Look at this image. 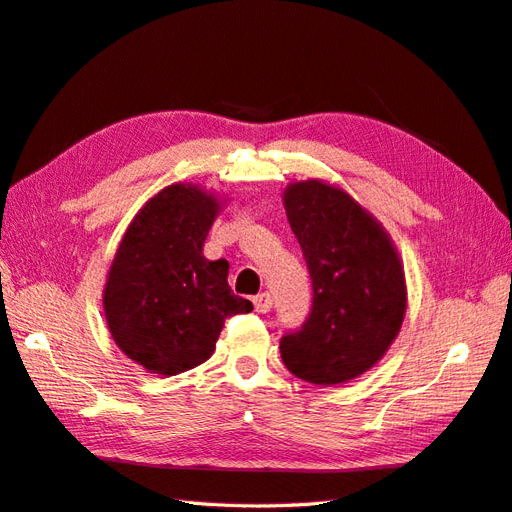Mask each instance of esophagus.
<instances>
[{"mask_svg": "<svg viewBox=\"0 0 512 512\" xmlns=\"http://www.w3.org/2000/svg\"><path fill=\"white\" fill-rule=\"evenodd\" d=\"M254 301V307H256V312L258 314H267V312H271V307H273V297L269 292H260V294H256V297L252 299Z\"/></svg>", "mask_w": 512, "mask_h": 512, "instance_id": "34e87169", "label": "esophagus"}]
</instances>
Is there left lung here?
Segmentation results:
<instances>
[{
	"label": "left lung",
	"mask_w": 512,
	"mask_h": 512,
	"mask_svg": "<svg viewBox=\"0 0 512 512\" xmlns=\"http://www.w3.org/2000/svg\"><path fill=\"white\" fill-rule=\"evenodd\" d=\"M284 205L314 297L301 329L280 339L282 361L305 382H348L374 367L401 329L404 267L380 224L346 192L292 183Z\"/></svg>",
	"instance_id": "8db88e82"
}]
</instances>
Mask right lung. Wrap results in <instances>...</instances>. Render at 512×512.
I'll list each match as a JSON object with an SVG mask.
<instances>
[{
  "label": "right lung",
  "mask_w": 512,
  "mask_h": 512,
  "mask_svg": "<svg viewBox=\"0 0 512 512\" xmlns=\"http://www.w3.org/2000/svg\"><path fill=\"white\" fill-rule=\"evenodd\" d=\"M218 209L194 185H168L136 215L115 254L104 290L108 329L151 374L205 363L224 320L254 309L232 294L228 262L203 256Z\"/></svg>",
  "instance_id": "obj_1"
}]
</instances>
